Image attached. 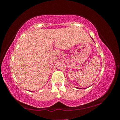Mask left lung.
I'll return each mask as SVG.
<instances>
[{
  "mask_svg": "<svg viewBox=\"0 0 120 120\" xmlns=\"http://www.w3.org/2000/svg\"><path fill=\"white\" fill-rule=\"evenodd\" d=\"M92 39H93V38H92Z\"/></svg>",
  "mask_w": 120,
  "mask_h": 120,
  "instance_id": "8db88e82",
  "label": "left lung"
}]
</instances>
